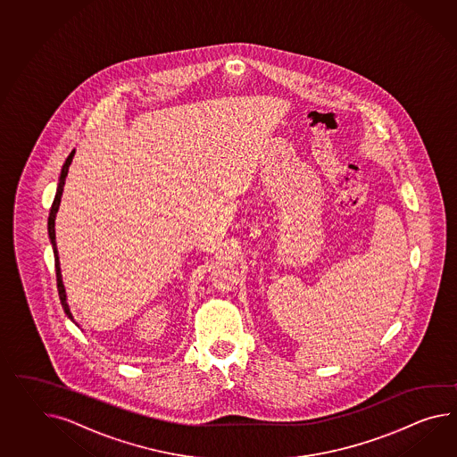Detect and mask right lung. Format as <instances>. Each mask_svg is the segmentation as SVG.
<instances>
[{
    "instance_id": "add662e5",
    "label": "right lung",
    "mask_w": 457,
    "mask_h": 457,
    "mask_svg": "<svg viewBox=\"0 0 457 457\" xmlns=\"http://www.w3.org/2000/svg\"><path fill=\"white\" fill-rule=\"evenodd\" d=\"M72 156H74V150L67 156L66 163L62 167L61 171V179H59V185H57L56 196L53 201V206H51V212H49V220H47V231H49V237H51V245L54 249V262H56V280H57V292H59V299L62 303V309L66 312L67 317L72 320V313L69 311V305L66 302V290L62 286V276H61V268H59V256H57V245H56V212L59 210V204H61V196H62V191H64V185H66L67 171H69V165L72 162Z\"/></svg>"
}]
</instances>
